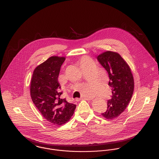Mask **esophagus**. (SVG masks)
<instances>
[{"label": "esophagus", "mask_w": 159, "mask_h": 159, "mask_svg": "<svg viewBox=\"0 0 159 159\" xmlns=\"http://www.w3.org/2000/svg\"><path fill=\"white\" fill-rule=\"evenodd\" d=\"M88 98H88V97H81V98H76V101H80V100H88Z\"/></svg>", "instance_id": "esophagus-1"}]
</instances>
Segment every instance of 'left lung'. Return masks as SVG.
Listing matches in <instances>:
<instances>
[{"label":"left lung","instance_id":"left-lung-1","mask_svg":"<svg viewBox=\"0 0 159 159\" xmlns=\"http://www.w3.org/2000/svg\"><path fill=\"white\" fill-rule=\"evenodd\" d=\"M109 75L108 85L111 88V98L107 102V110L102 114L109 119L118 117L127 108L134 90V80L130 68L117 52L106 51L97 57Z\"/></svg>","mask_w":159,"mask_h":159}]
</instances>
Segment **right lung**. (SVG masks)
I'll return each instance as SVG.
<instances>
[{
	"mask_svg": "<svg viewBox=\"0 0 159 159\" xmlns=\"http://www.w3.org/2000/svg\"><path fill=\"white\" fill-rule=\"evenodd\" d=\"M64 57L52 56L34 70L30 83V96L40 113L49 122L61 125L69 120L76 105L61 98L58 76Z\"/></svg>",
	"mask_w": 159,
	"mask_h": 159,
	"instance_id": "obj_1",
	"label": "right lung"
}]
</instances>
